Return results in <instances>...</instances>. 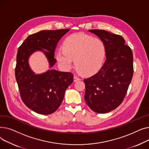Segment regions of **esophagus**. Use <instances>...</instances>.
Returning a JSON list of instances; mask_svg holds the SVG:
<instances>
[{"label": "esophagus", "mask_w": 149, "mask_h": 149, "mask_svg": "<svg viewBox=\"0 0 149 149\" xmlns=\"http://www.w3.org/2000/svg\"><path fill=\"white\" fill-rule=\"evenodd\" d=\"M79 80H80V78L78 77L77 75H74V82H76V81H79Z\"/></svg>", "instance_id": "1"}]
</instances>
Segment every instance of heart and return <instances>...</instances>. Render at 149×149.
Wrapping results in <instances>:
<instances>
[{
	"label": "heart",
	"instance_id": "heart-1",
	"mask_svg": "<svg viewBox=\"0 0 149 149\" xmlns=\"http://www.w3.org/2000/svg\"><path fill=\"white\" fill-rule=\"evenodd\" d=\"M106 53V45L101 39L80 33L66 38L63 49L56 54V59L65 70L71 68L75 60L77 69L84 75H91L102 67Z\"/></svg>",
	"mask_w": 149,
	"mask_h": 149
}]
</instances>
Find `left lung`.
Returning a JSON list of instances; mask_svg holds the SVG:
<instances>
[{"instance_id":"obj_1","label":"left lung","mask_w":149,"mask_h":149,"mask_svg":"<svg viewBox=\"0 0 149 149\" xmlns=\"http://www.w3.org/2000/svg\"><path fill=\"white\" fill-rule=\"evenodd\" d=\"M89 31L104 43L106 59L97 74L84 80V100L93 111L107 113L118 107L126 96L134 73L133 54L122 36L104 30Z\"/></svg>"}]
</instances>
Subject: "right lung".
I'll return each mask as SVG.
<instances>
[{
    "mask_svg": "<svg viewBox=\"0 0 149 149\" xmlns=\"http://www.w3.org/2000/svg\"><path fill=\"white\" fill-rule=\"evenodd\" d=\"M69 31H40L29 35L19 48L15 79L23 102L37 113L49 115L57 110L66 89L73 82L74 75L55 69L36 74L29 66V58L35 52H42L48 61L49 68H52L56 63L54 52L57 45Z\"/></svg>",
    "mask_w": 149,
    "mask_h": 149,
    "instance_id": "right-lung-1",
    "label": "right lung"
}]
</instances>
